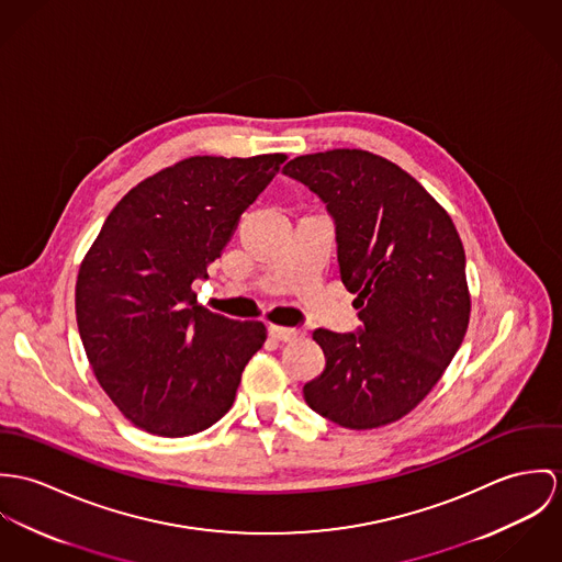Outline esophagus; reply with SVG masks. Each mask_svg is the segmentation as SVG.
<instances>
[{"label": "esophagus", "mask_w": 562, "mask_h": 562, "mask_svg": "<svg viewBox=\"0 0 562 562\" xmlns=\"http://www.w3.org/2000/svg\"><path fill=\"white\" fill-rule=\"evenodd\" d=\"M269 336L276 338V340H295L302 336V329H295V327H282V325H269Z\"/></svg>", "instance_id": "obj_1"}]
</instances>
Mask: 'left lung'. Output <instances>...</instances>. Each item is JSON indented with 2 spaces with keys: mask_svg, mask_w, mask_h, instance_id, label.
Segmentation results:
<instances>
[{
  "mask_svg": "<svg viewBox=\"0 0 562 562\" xmlns=\"http://www.w3.org/2000/svg\"><path fill=\"white\" fill-rule=\"evenodd\" d=\"M327 206L360 331L314 329L325 371L304 385L323 418L353 431L409 414L470 323L465 251L450 215L396 164L358 148L302 155L282 170Z\"/></svg>",
  "mask_w": 562,
  "mask_h": 562,
  "instance_id": "1",
  "label": "left lung"
}]
</instances>
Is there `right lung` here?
<instances>
[{
  "instance_id": "add662e5",
  "label": "right lung",
  "mask_w": 562,
  "mask_h": 562,
  "mask_svg": "<svg viewBox=\"0 0 562 562\" xmlns=\"http://www.w3.org/2000/svg\"><path fill=\"white\" fill-rule=\"evenodd\" d=\"M284 159H183L131 189L81 260L79 336L97 381L135 427L193 436L233 407L267 327L198 306L191 284L209 278Z\"/></svg>"
}]
</instances>
